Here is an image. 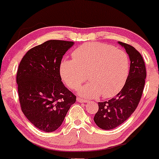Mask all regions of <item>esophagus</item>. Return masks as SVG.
I'll return each instance as SVG.
<instances>
[{
    "instance_id": "esophagus-1",
    "label": "esophagus",
    "mask_w": 159,
    "mask_h": 159,
    "mask_svg": "<svg viewBox=\"0 0 159 159\" xmlns=\"http://www.w3.org/2000/svg\"><path fill=\"white\" fill-rule=\"evenodd\" d=\"M77 101H78V102H88L87 99H82V98H81V97H77Z\"/></svg>"
}]
</instances>
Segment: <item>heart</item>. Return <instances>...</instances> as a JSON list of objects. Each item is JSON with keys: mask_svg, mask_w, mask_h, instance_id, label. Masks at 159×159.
Returning a JSON list of instances; mask_svg holds the SVG:
<instances>
[{"mask_svg": "<svg viewBox=\"0 0 159 159\" xmlns=\"http://www.w3.org/2000/svg\"><path fill=\"white\" fill-rule=\"evenodd\" d=\"M72 57L61 62V76L69 88L76 90L88 75L90 82L80 89L84 97H112L126 82L130 62L124 50L103 43H85L73 51Z\"/></svg>", "mask_w": 159, "mask_h": 159, "instance_id": "obj_1", "label": "heart"}]
</instances>
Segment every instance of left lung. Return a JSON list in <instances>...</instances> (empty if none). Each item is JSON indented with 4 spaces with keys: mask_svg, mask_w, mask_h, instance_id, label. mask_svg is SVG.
Instances as JSON below:
<instances>
[{
    "mask_svg": "<svg viewBox=\"0 0 159 159\" xmlns=\"http://www.w3.org/2000/svg\"><path fill=\"white\" fill-rule=\"evenodd\" d=\"M126 50L130 60V71L123 88L109 101L99 102L94 116L96 125L103 130H111L124 123L138 106L145 85L146 70L141 54L131 45L118 41Z\"/></svg>",
    "mask_w": 159,
    "mask_h": 159,
    "instance_id": "left-lung-1",
    "label": "left lung"
}]
</instances>
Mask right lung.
<instances>
[{"label":"right lung","mask_w":159,"mask_h":159,"mask_svg":"<svg viewBox=\"0 0 159 159\" xmlns=\"http://www.w3.org/2000/svg\"><path fill=\"white\" fill-rule=\"evenodd\" d=\"M73 41L50 40L30 49L21 60L16 74L22 112L33 125L53 132L62 125L76 97L62 81L60 69Z\"/></svg>","instance_id":"right-lung-1"}]
</instances>
